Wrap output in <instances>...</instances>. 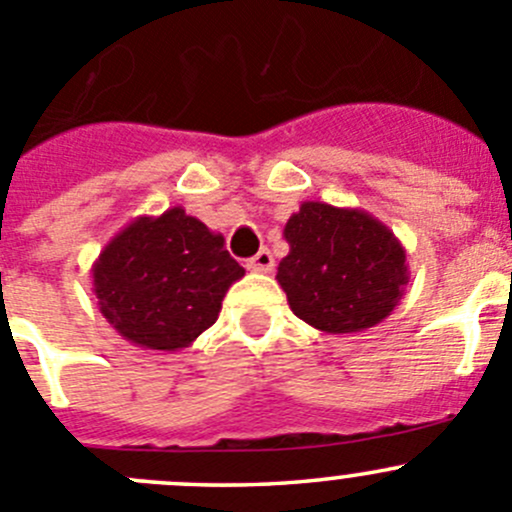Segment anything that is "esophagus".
Masks as SVG:
<instances>
[{
    "label": "esophagus",
    "instance_id": "1",
    "mask_svg": "<svg viewBox=\"0 0 512 512\" xmlns=\"http://www.w3.org/2000/svg\"><path fill=\"white\" fill-rule=\"evenodd\" d=\"M272 267H275V260H272V252L267 247H262L255 257L247 260V270L252 272H270Z\"/></svg>",
    "mask_w": 512,
    "mask_h": 512
}]
</instances>
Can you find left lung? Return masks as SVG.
I'll list each match as a JSON object with an SVG mask.
<instances>
[{
  "label": "left lung",
  "mask_w": 512,
  "mask_h": 512,
  "mask_svg": "<svg viewBox=\"0 0 512 512\" xmlns=\"http://www.w3.org/2000/svg\"><path fill=\"white\" fill-rule=\"evenodd\" d=\"M289 255L277 267L289 309L324 334H356L384 322L409 285L406 250L359 208L304 200L285 225Z\"/></svg>",
  "instance_id": "1"
}]
</instances>
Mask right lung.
Instances as JSON below:
<instances>
[{
  "instance_id": "1",
  "label": "right lung",
  "mask_w": 512,
  "mask_h": 512,
  "mask_svg": "<svg viewBox=\"0 0 512 512\" xmlns=\"http://www.w3.org/2000/svg\"><path fill=\"white\" fill-rule=\"evenodd\" d=\"M245 270L180 205L141 215L108 240L91 265L98 309L126 342L153 352L190 347L218 319Z\"/></svg>"
}]
</instances>
